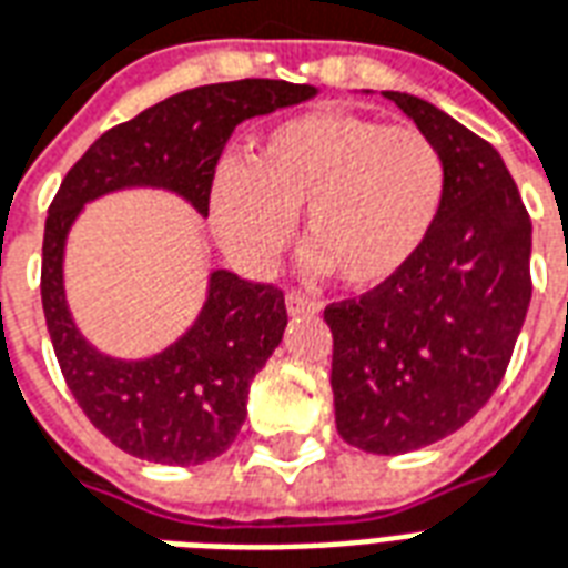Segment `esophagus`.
Returning <instances> with one entry per match:
<instances>
[{
	"label": "esophagus",
	"instance_id": "34e87169",
	"mask_svg": "<svg viewBox=\"0 0 568 568\" xmlns=\"http://www.w3.org/2000/svg\"><path fill=\"white\" fill-rule=\"evenodd\" d=\"M285 310H288V316H316L322 306L313 297L301 295V292H288L285 295Z\"/></svg>",
	"mask_w": 568,
	"mask_h": 568
}]
</instances>
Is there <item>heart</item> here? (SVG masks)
<instances>
[{
    "mask_svg": "<svg viewBox=\"0 0 568 568\" xmlns=\"http://www.w3.org/2000/svg\"><path fill=\"white\" fill-rule=\"evenodd\" d=\"M443 199V153L422 129L306 113L264 134L250 162L220 168L210 220L234 258L264 267L304 210L310 267L376 288L422 252Z\"/></svg>",
    "mask_w": 568,
    "mask_h": 568,
    "instance_id": "b5f03b06",
    "label": "heart"
}]
</instances>
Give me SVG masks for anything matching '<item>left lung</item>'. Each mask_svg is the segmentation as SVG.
<instances>
[{
    "label": "left lung",
    "instance_id": "8db88e82",
    "mask_svg": "<svg viewBox=\"0 0 568 568\" xmlns=\"http://www.w3.org/2000/svg\"><path fill=\"white\" fill-rule=\"evenodd\" d=\"M445 162L430 237L394 280L325 310L337 430L406 455L460 430L490 400L527 318L532 222L503 155L409 92H382Z\"/></svg>",
    "mask_w": 568,
    "mask_h": 568
}]
</instances>
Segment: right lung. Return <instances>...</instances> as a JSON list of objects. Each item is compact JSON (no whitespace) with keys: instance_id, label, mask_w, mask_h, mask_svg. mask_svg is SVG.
Returning <instances> with one entry per match:
<instances>
[{"instance_id":"add662e5","label":"right lung","mask_w":568,"mask_h":568,"mask_svg":"<svg viewBox=\"0 0 568 568\" xmlns=\"http://www.w3.org/2000/svg\"><path fill=\"white\" fill-rule=\"evenodd\" d=\"M316 92L310 83L264 78L178 92L104 132L62 180L44 222L41 306L74 400L125 455L192 466L229 452L246 422L252 379L288 325L285 297L273 285L213 271L207 301L178 343L150 358H113L71 318L62 280L71 225L83 204L134 186L168 189L207 216L216 162L234 125Z\"/></svg>"}]
</instances>
